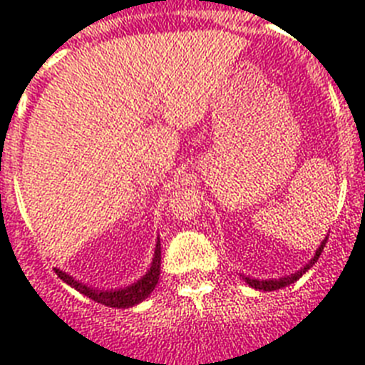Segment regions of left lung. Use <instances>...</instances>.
<instances>
[{"label":"left lung","instance_id":"obj_1","mask_svg":"<svg viewBox=\"0 0 365 365\" xmlns=\"http://www.w3.org/2000/svg\"><path fill=\"white\" fill-rule=\"evenodd\" d=\"M324 247H325V241H324V243H322V247L318 248V250H316V256L312 257L309 265H314V261L318 259V257H320V254H322V250H324ZM307 269H309V267H305V269H303V272H305V270H307ZM299 276H302V272L292 274V276H289V278L265 279V282H259V279H248V278H245V279H247L248 285L254 287V289H259V291H276V289H282V287H287V285H291V283H294L296 279H299Z\"/></svg>","mask_w":365,"mask_h":365}]
</instances>
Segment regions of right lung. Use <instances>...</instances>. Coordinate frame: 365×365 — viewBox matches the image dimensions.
<instances>
[{
  "instance_id": "obj_1",
  "label": "right lung",
  "mask_w": 365,
  "mask_h": 365,
  "mask_svg": "<svg viewBox=\"0 0 365 365\" xmlns=\"http://www.w3.org/2000/svg\"><path fill=\"white\" fill-rule=\"evenodd\" d=\"M54 272H56L58 278L63 279L67 285H71L78 292L86 294L87 298L95 299L96 303H102V305H108V307H118V309L131 307V305H135V303L143 302L144 298H148V294L153 291L155 285H157V282H159L160 241H157L153 263H151V269L148 270L146 276H144L143 279H138L135 285L128 287V289H122V291H93V289H89V287L82 285V283H78V282H74L71 276H67V274L62 272L60 269H54Z\"/></svg>"
}]
</instances>
